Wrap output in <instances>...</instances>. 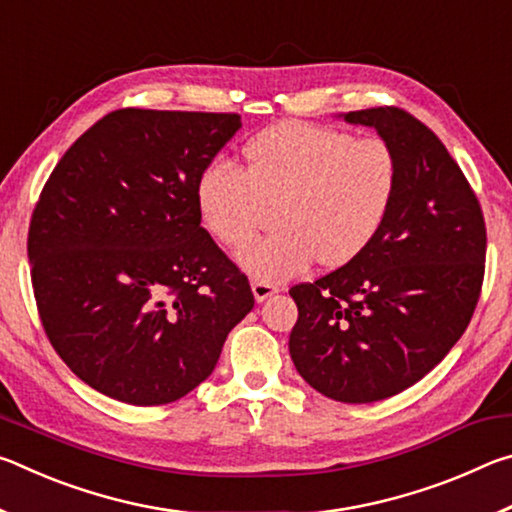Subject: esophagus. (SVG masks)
Instances as JSON below:
<instances>
[{
	"mask_svg": "<svg viewBox=\"0 0 512 512\" xmlns=\"http://www.w3.org/2000/svg\"><path fill=\"white\" fill-rule=\"evenodd\" d=\"M250 289H253V296H255V300H257V302H264V300H268L271 296H275L277 291H280V289L275 287V284L257 282V280H255L253 284H250Z\"/></svg>",
	"mask_w": 512,
	"mask_h": 512,
	"instance_id": "esophagus-1",
	"label": "esophagus"
}]
</instances>
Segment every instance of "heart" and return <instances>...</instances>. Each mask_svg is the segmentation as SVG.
Returning a JSON list of instances; mask_svg holds the SVG:
<instances>
[{
    "mask_svg": "<svg viewBox=\"0 0 512 512\" xmlns=\"http://www.w3.org/2000/svg\"><path fill=\"white\" fill-rule=\"evenodd\" d=\"M397 155L379 137L282 121L244 146V171L212 160L198 173L194 203L207 235L228 248L253 239L277 205V232L237 255L257 282H284L320 259L345 266L366 250L391 212Z\"/></svg>",
    "mask_w": 512,
    "mask_h": 512,
    "instance_id": "1",
    "label": "heart"
}]
</instances>
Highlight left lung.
<instances>
[{"instance_id":"obj_1","label":"left lung","mask_w":512,"mask_h":512,"mask_svg":"<svg viewBox=\"0 0 512 512\" xmlns=\"http://www.w3.org/2000/svg\"><path fill=\"white\" fill-rule=\"evenodd\" d=\"M397 155V192L372 244L341 268L289 293L298 323L293 366L345 404L406 391L461 339L479 302L485 223L445 144L400 108L345 112Z\"/></svg>"}]
</instances>
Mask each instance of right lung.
Here are the masks:
<instances>
[{"mask_svg": "<svg viewBox=\"0 0 512 512\" xmlns=\"http://www.w3.org/2000/svg\"><path fill=\"white\" fill-rule=\"evenodd\" d=\"M241 128L228 112H110L60 158L29 228L40 320L69 370L135 406L212 375L255 305L198 221L194 185Z\"/></svg>", "mask_w": 512, "mask_h": 512, "instance_id": "obj_1", "label": "right lung"}]
</instances>
